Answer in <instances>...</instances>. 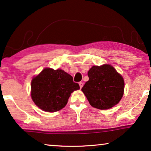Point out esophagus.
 I'll return each instance as SVG.
<instances>
[{
    "label": "esophagus",
    "instance_id": "esophagus-1",
    "mask_svg": "<svg viewBox=\"0 0 151 151\" xmlns=\"http://www.w3.org/2000/svg\"><path fill=\"white\" fill-rule=\"evenodd\" d=\"M78 84H79V86H80V88L81 89L83 86V82H79L78 83Z\"/></svg>",
    "mask_w": 151,
    "mask_h": 151
}]
</instances>
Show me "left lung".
Returning <instances> with one entry per match:
<instances>
[{"instance_id":"1","label":"left lung","mask_w":151,"mask_h":151,"mask_svg":"<svg viewBox=\"0 0 151 151\" xmlns=\"http://www.w3.org/2000/svg\"><path fill=\"white\" fill-rule=\"evenodd\" d=\"M87 75L89 81L81 90L92 106L105 110L118 104L123 95L124 81L113 67L93 66Z\"/></svg>"}]
</instances>
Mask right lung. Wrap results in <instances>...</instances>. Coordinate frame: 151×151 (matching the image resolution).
Listing matches in <instances>:
<instances>
[{"instance_id":"1","label":"right lung","mask_w":151,"mask_h":151,"mask_svg":"<svg viewBox=\"0 0 151 151\" xmlns=\"http://www.w3.org/2000/svg\"><path fill=\"white\" fill-rule=\"evenodd\" d=\"M78 83L62 70L45 68L31 83V96L35 104L47 112H56L68 102L72 92L79 89Z\"/></svg>"}]
</instances>
